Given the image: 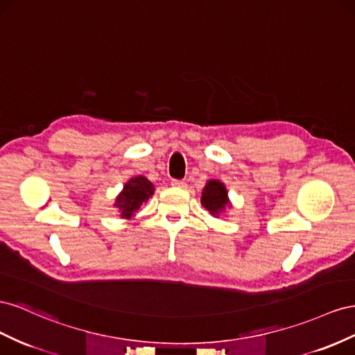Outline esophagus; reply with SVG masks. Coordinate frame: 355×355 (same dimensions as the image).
<instances>
[{"label":"esophagus","mask_w":355,"mask_h":355,"mask_svg":"<svg viewBox=\"0 0 355 355\" xmlns=\"http://www.w3.org/2000/svg\"><path fill=\"white\" fill-rule=\"evenodd\" d=\"M171 186L172 187H184L186 183H184V181H181V180H172L171 181Z\"/></svg>","instance_id":"34e87169"}]
</instances>
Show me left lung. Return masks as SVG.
I'll use <instances>...</instances> for the list:
<instances>
[{
  "mask_svg": "<svg viewBox=\"0 0 355 355\" xmlns=\"http://www.w3.org/2000/svg\"><path fill=\"white\" fill-rule=\"evenodd\" d=\"M200 204L209 211L211 216L218 217L220 212L225 211L226 207H230L226 186L218 180H209L202 190Z\"/></svg>",
  "mask_w": 355,
  "mask_h": 355,
  "instance_id": "1",
  "label": "left lung"
}]
</instances>
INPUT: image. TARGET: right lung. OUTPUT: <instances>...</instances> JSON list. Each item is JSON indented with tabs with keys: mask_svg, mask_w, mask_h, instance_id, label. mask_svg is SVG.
<instances>
[{
	"mask_svg": "<svg viewBox=\"0 0 355 355\" xmlns=\"http://www.w3.org/2000/svg\"><path fill=\"white\" fill-rule=\"evenodd\" d=\"M155 193V186L146 177L138 175L130 178L123 186V190L120 191L116 198L114 207L119 209L120 217L132 218L139 207L146 204L150 196Z\"/></svg>",
	"mask_w": 355,
	"mask_h": 355,
	"instance_id": "obj_1",
	"label": "right lung"
}]
</instances>
